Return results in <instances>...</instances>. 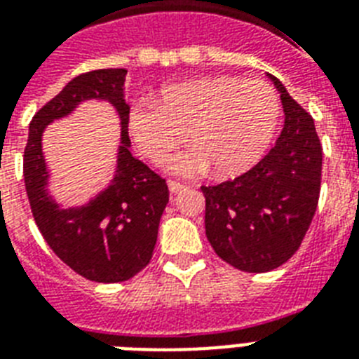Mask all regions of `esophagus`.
Instances as JSON below:
<instances>
[{
    "instance_id": "1",
    "label": "esophagus",
    "mask_w": 359,
    "mask_h": 359,
    "mask_svg": "<svg viewBox=\"0 0 359 359\" xmlns=\"http://www.w3.org/2000/svg\"><path fill=\"white\" fill-rule=\"evenodd\" d=\"M168 186H169V191H171V194H180L182 190H186V186L180 184V182H177V180H169Z\"/></svg>"
}]
</instances>
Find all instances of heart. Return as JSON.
<instances>
[{"label":"heart","mask_w":359,"mask_h":359,"mask_svg":"<svg viewBox=\"0 0 359 359\" xmlns=\"http://www.w3.org/2000/svg\"><path fill=\"white\" fill-rule=\"evenodd\" d=\"M279 97L262 80L210 76L163 87L156 104H135L128 130L135 147L163 163L184 143L194 145L169 162L175 175L194 177L212 168L233 177L266 151L279 119Z\"/></svg>","instance_id":"b5f03b06"}]
</instances>
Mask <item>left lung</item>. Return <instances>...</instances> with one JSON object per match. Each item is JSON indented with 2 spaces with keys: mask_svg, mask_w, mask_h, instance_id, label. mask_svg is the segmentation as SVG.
I'll use <instances>...</instances> for the list:
<instances>
[{
  "mask_svg": "<svg viewBox=\"0 0 359 359\" xmlns=\"http://www.w3.org/2000/svg\"><path fill=\"white\" fill-rule=\"evenodd\" d=\"M281 93L285 124L266 156L233 180L201 186L205 231L216 255L242 272H270L300 248L317 212L323 145L313 117Z\"/></svg>",
  "mask_w": 359,
  "mask_h": 359,
  "instance_id": "1",
  "label": "left lung"
}]
</instances>
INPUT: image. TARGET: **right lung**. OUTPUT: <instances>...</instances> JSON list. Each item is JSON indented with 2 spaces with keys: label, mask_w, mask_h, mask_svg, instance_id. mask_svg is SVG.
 Wrapping results in <instances>:
<instances>
[{
  "label": "right lung",
  "mask_w": 359,
  "mask_h": 359,
  "mask_svg": "<svg viewBox=\"0 0 359 359\" xmlns=\"http://www.w3.org/2000/svg\"><path fill=\"white\" fill-rule=\"evenodd\" d=\"M124 76V69H100L76 76L36 111L24 151L25 191L41 235L67 266L97 283L126 281L151 262L158 225L169 201L165 179L130 154ZM89 97L108 100L118 109L123 135L118 173L93 202L65 211L46 191L41 132L48 122L68 114Z\"/></svg>",
  "instance_id": "obj_1"
}]
</instances>
